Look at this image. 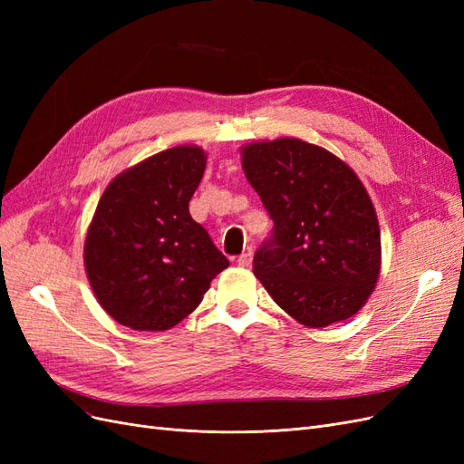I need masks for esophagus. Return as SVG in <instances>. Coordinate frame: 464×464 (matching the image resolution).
<instances>
[{"instance_id":"esophagus-1","label":"esophagus","mask_w":464,"mask_h":464,"mask_svg":"<svg viewBox=\"0 0 464 464\" xmlns=\"http://www.w3.org/2000/svg\"><path fill=\"white\" fill-rule=\"evenodd\" d=\"M251 259H254V256H251V251H246V254H242L240 257H237V265H240V266H249Z\"/></svg>"}]
</instances>
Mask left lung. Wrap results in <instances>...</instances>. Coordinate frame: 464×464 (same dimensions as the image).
<instances>
[{"mask_svg": "<svg viewBox=\"0 0 464 464\" xmlns=\"http://www.w3.org/2000/svg\"><path fill=\"white\" fill-rule=\"evenodd\" d=\"M242 168L275 222L254 257L265 290L305 327L356 315L382 271L377 215L356 172L294 137L244 145Z\"/></svg>", "mask_w": 464, "mask_h": 464, "instance_id": "obj_1", "label": "left lung"}]
</instances>
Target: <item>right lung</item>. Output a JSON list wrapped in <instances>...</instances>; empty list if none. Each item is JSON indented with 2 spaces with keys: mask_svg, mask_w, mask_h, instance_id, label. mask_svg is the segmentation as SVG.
Listing matches in <instances>:
<instances>
[{
  "mask_svg": "<svg viewBox=\"0 0 464 464\" xmlns=\"http://www.w3.org/2000/svg\"><path fill=\"white\" fill-rule=\"evenodd\" d=\"M205 166L198 145L166 149L118 174L98 201L82 257L98 304L120 325L172 329L230 265L189 215Z\"/></svg>",
  "mask_w": 464,
  "mask_h": 464,
  "instance_id": "right-lung-1",
  "label": "right lung"
}]
</instances>
